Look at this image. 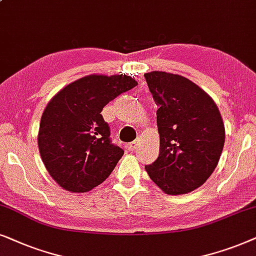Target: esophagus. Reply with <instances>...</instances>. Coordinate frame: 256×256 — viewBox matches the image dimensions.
<instances>
[{
    "label": "esophagus",
    "mask_w": 256,
    "mask_h": 256,
    "mask_svg": "<svg viewBox=\"0 0 256 256\" xmlns=\"http://www.w3.org/2000/svg\"><path fill=\"white\" fill-rule=\"evenodd\" d=\"M137 146H138V140H134L130 142V144H128V148L130 150V151H134V150L137 148Z\"/></svg>",
    "instance_id": "1"
}]
</instances>
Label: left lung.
I'll return each mask as SVG.
<instances>
[{
  "instance_id": "left-lung-1",
  "label": "left lung",
  "mask_w": 256,
  "mask_h": 256,
  "mask_svg": "<svg viewBox=\"0 0 256 256\" xmlns=\"http://www.w3.org/2000/svg\"><path fill=\"white\" fill-rule=\"evenodd\" d=\"M144 77L158 105L160 136L159 156L145 168L165 193H188L202 186L219 162L224 144L219 108L185 77L164 71H152Z\"/></svg>"
}]
</instances>
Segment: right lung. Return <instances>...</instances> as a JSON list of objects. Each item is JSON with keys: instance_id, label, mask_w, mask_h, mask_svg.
<instances>
[{"instance_id": "1", "label": "right lung", "mask_w": 256, "mask_h": 256, "mask_svg": "<svg viewBox=\"0 0 256 256\" xmlns=\"http://www.w3.org/2000/svg\"><path fill=\"white\" fill-rule=\"evenodd\" d=\"M138 83L126 74H90L66 85L40 118L38 148L52 179L70 192H88L104 182L124 154L110 138L100 112Z\"/></svg>"}]
</instances>
